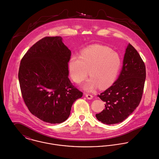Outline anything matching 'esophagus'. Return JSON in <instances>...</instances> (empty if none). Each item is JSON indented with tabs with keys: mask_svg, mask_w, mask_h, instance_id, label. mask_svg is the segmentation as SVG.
<instances>
[{
	"mask_svg": "<svg viewBox=\"0 0 159 159\" xmlns=\"http://www.w3.org/2000/svg\"><path fill=\"white\" fill-rule=\"evenodd\" d=\"M85 96H86L88 99H92L93 98V95L91 94H89V93H86V94H85Z\"/></svg>",
	"mask_w": 159,
	"mask_h": 159,
	"instance_id": "34e87169",
	"label": "esophagus"
}]
</instances>
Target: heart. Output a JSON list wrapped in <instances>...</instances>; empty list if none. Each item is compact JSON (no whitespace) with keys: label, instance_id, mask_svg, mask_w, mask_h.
<instances>
[{"label":"heart","instance_id":"heart-1","mask_svg":"<svg viewBox=\"0 0 159 159\" xmlns=\"http://www.w3.org/2000/svg\"><path fill=\"white\" fill-rule=\"evenodd\" d=\"M121 66L118 55L109 48L93 46L83 50L80 57H71L68 63L71 77L76 83H81L89 75L91 78L83 86L84 89L93 91L99 86L106 89L115 81Z\"/></svg>","mask_w":159,"mask_h":159}]
</instances>
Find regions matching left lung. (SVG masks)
Here are the masks:
<instances>
[{"mask_svg":"<svg viewBox=\"0 0 159 159\" xmlns=\"http://www.w3.org/2000/svg\"><path fill=\"white\" fill-rule=\"evenodd\" d=\"M146 66L140 55L129 44L118 78L98 96L106 102L105 109L96 114L97 119L107 125L125 120L139 106L144 91Z\"/></svg>","mask_w":159,"mask_h":159,"instance_id":"8db88e82","label":"left lung"}]
</instances>
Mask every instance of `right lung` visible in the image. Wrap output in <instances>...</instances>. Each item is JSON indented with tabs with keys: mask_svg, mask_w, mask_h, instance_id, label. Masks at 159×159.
Masks as SVG:
<instances>
[{
	"mask_svg": "<svg viewBox=\"0 0 159 159\" xmlns=\"http://www.w3.org/2000/svg\"><path fill=\"white\" fill-rule=\"evenodd\" d=\"M60 36L45 37L23 57L18 80L23 101L41 120L55 124L70 116L73 102L83 93L68 78L71 51Z\"/></svg>",
	"mask_w": 159,
	"mask_h": 159,
	"instance_id": "add662e5",
	"label": "right lung"
}]
</instances>
